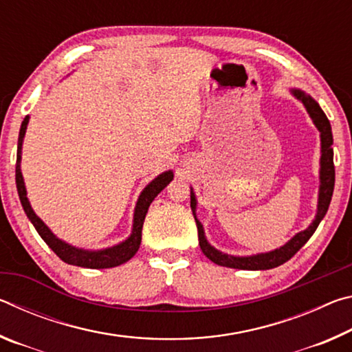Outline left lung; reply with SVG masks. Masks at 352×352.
I'll return each instance as SVG.
<instances>
[{
    "label": "left lung",
    "mask_w": 352,
    "mask_h": 352,
    "mask_svg": "<svg viewBox=\"0 0 352 352\" xmlns=\"http://www.w3.org/2000/svg\"><path fill=\"white\" fill-rule=\"evenodd\" d=\"M295 96L305 104L306 110L311 115L312 121L321 133V170H320V195H318V211L317 217L309 226L307 230L298 233L294 239H290L284 247L275 250V252L270 253H262V254H254V256H245V258H239V256H230L217 252L216 248H212L210 243L205 239L204 226L195 219V197L194 192H190V208H192V214L195 219V223H197L199 230V243L204 254L208 259L212 261L214 264L222 265V267H230V269H241V270H269L275 269V267L287 262L292 256L300 250L305 243L311 239V236L315 233L317 226L320 225L321 220L326 216L327 208H329L332 192H333V183H336V168H333V151H332V132H331V124L327 121L324 111L320 109V105L315 102V100L307 96L305 91L294 90L292 91Z\"/></svg>",
    "instance_id": "obj_1"
}]
</instances>
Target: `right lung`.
I'll list each match as a JSON object with an SVG mask.
<instances>
[{
  "mask_svg": "<svg viewBox=\"0 0 352 352\" xmlns=\"http://www.w3.org/2000/svg\"><path fill=\"white\" fill-rule=\"evenodd\" d=\"M28 122H29V116L25 118V121L21 122V129H20L19 148H16L15 182H16V190H19L23 210H25L26 216L35 226L37 233L41 236V239L47 243V247H50L63 262H67V264H71V265H77V267H85V269H111V267H118V265L124 264V262H127L129 259H132L135 253L138 252V248H140L142 223H144L148 206H151L152 200L157 197V195L172 182L174 174H172L170 170L164 172V174H162L160 177L155 178L153 182L148 183L144 188V190H142L140 199H138V204H136V208H135L132 236H130L126 242L119 243V245H116V247L100 250V252H88V250L71 247V245H68V243H65L63 241L57 239V237L51 233V230L47 228V226L37 217V214L32 211V208L28 201L25 182H23V175H21V169H20L21 144H23V138H25V133H26Z\"/></svg>",
  "mask_w": 352,
  "mask_h": 352,
  "instance_id": "add662e5",
  "label": "right lung"
}]
</instances>
